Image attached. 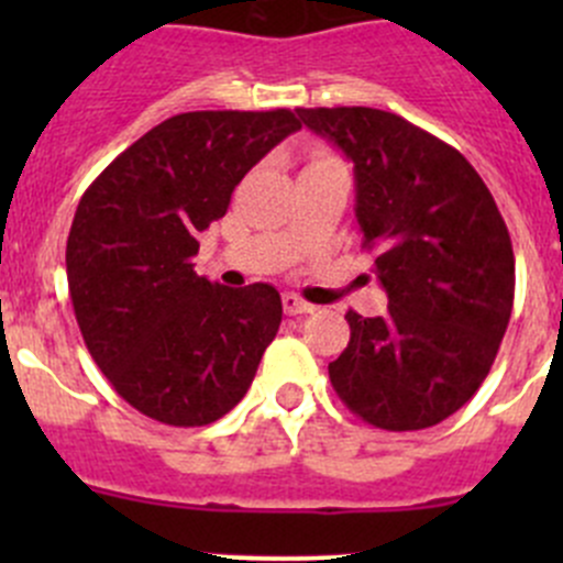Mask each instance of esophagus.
I'll use <instances>...</instances> for the list:
<instances>
[{
	"instance_id": "obj_1",
	"label": "esophagus",
	"mask_w": 563,
	"mask_h": 563,
	"mask_svg": "<svg viewBox=\"0 0 563 563\" xmlns=\"http://www.w3.org/2000/svg\"><path fill=\"white\" fill-rule=\"evenodd\" d=\"M283 310H286L288 316H302V313H313V305L305 302V299H299L297 294H283Z\"/></svg>"
}]
</instances>
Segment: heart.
I'll use <instances>...</instances> for the list:
<instances>
[{"label": "heart", "mask_w": 563, "mask_h": 563, "mask_svg": "<svg viewBox=\"0 0 563 563\" xmlns=\"http://www.w3.org/2000/svg\"><path fill=\"white\" fill-rule=\"evenodd\" d=\"M316 163H318V161H316Z\"/></svg>", "instance_id": "heart-1"}]
</instances>
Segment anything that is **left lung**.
<instances>
[{"label":"left lung","mask_w":563,"mask_h":563,"mask_svg":"<svg viewBox=\"0 0 563 563\" xmlns=\"http://www.w3.org/2000/svg\"><path fill=\"white\" fill-rule=\"evenodd\" d=\"M305 128L354 163L356 220L389 297L376 318L345 313L351 340L329 362L340 400L382 430L444 422L490 373L515 299V253L490 190L428 130L378 108H297Z\"/></svg>","instance_id":"1"}]
</instances>
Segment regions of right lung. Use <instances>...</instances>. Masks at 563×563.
Returning <instances> with one entry per match:
<instances>
[{"label": "right lung", "instance_id": "right-lung-1", "mask_svg": "<svg viewBox=\"0 0 563 563\" xmlns=\"http://www.w3.org/2000/svg\"><path fill=\"white\" fill-rule=\"evenodd\" d=\"M299 128L288 108L176 113L78 201L65 253L76 321L111 387L150 419L201 428L253 384L280 294L198 277L192 255L242 176Z\"/></svg>", "mask_w": 563, "mask_h": 563}]
</instances>
